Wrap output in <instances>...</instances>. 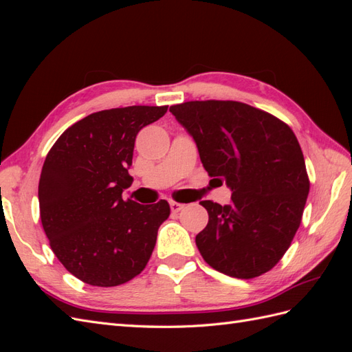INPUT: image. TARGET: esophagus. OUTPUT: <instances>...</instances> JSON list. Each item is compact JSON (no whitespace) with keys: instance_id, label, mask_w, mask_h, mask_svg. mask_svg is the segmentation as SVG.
<instances>
[{"instance_id":"esophagus-1","label":"esophagus","mask_w":352,"mask_h":352,"mask_svg":"<svg viewBox=\"0 0 352 352\" xmlns=\"http://www.w3.org/2000/svg\"><path fill=\"white\" fill-rule=\"evenodd\" d=\"M185 206L180 204V202L176 201H170V208H172V212H179Z\"/></svg>"}]
</instances>
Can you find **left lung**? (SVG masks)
<instances>
[{"label":"left lung","mask_w":352,"mask_h":352,"mask_svg":"<svg viewBox=\"0 0 352 352\" xmlns=\"http://www.w3.org/2000/svg\"><path fill=\"white\" fill-rule=\"evenodd\" d=\"M192 135L202 166L226 180L232 204H199L208 223L197 247L212 269L258 278L280 261L301 225L310 190L301 146L278 117L239 101H188L170 107Z\"/></svg>","instance_id":"obj_1"}]
</instances>
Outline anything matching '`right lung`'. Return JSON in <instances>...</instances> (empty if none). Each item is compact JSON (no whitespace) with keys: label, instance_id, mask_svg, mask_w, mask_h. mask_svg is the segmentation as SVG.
<instances>
[{"label":"right lung","instance_id":"1","mask_svg":"<svg viewBox=\"0 0 352 352\" xmlns=\"http://www.w3.org/2000/svg\"><path fill=\"white\" fill-rule=\"evenodd\" d=\"M167 105H131L92 113L72 124L42 166L38 198L50 247L74 278L101 287L140 274L170 216L166 199L142 206L123 199L133 177L135 138Z\"/></svg>","mask_w":352,"mask_h":352}]
</instances>
